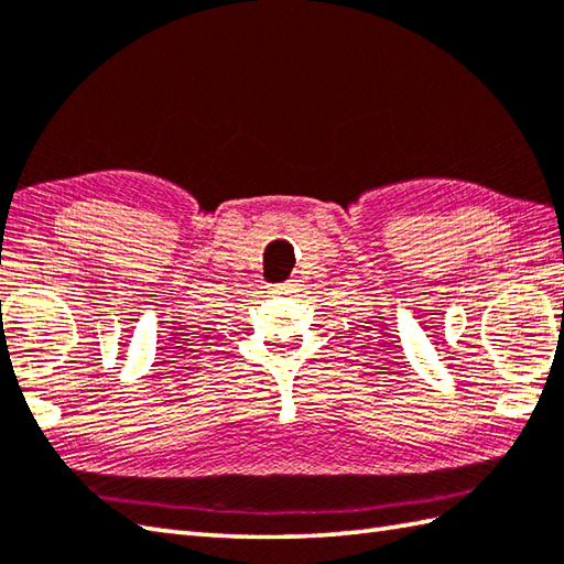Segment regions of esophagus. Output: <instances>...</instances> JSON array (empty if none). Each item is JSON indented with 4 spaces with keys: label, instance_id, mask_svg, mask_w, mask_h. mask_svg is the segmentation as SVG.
Returning <instances> with one entry per match:
<instances>
[{
    "label": "esophagus",
    "instance_id": "obj_1",
    "mask_svg": "<svg viewBox=\"0 0 564 564\" xmlns=\"http://www.w3.org/2000/svg\"><path fill=\"white\" fill-rule=\"evenodd\" d=\"M293 289H295V283H293V281H289V283H281V285H275V291H279V293H293Z\"/></svg>",
    "mask_w": 564,
    "mask_h": 564
}]
</instances>
